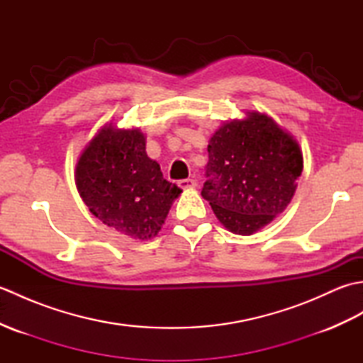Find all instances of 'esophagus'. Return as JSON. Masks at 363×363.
Listing matches in <instances>:
<instances>
[{"label":"esophagus","mask_w":363,"mask_h":363,"mask_svg":"<svg viewBox=\"0 0 363 363\" xmlns=\"http://www.w3.org/2000/svg\"><path fill=\"white\" fill-rule=\"evenodd\" d=\"M177 186H179L182 190L194 189V187H196V181L195 179H182V181L177 182Z\"/></svg>","instance_id":"1"}]
</instances>
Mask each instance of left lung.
Instances as JSON below:
<instances>
[{
  "instance_id": "obj_1",
  "label": "left lung",
  "mask_w": 363,
  "mask_h": 363,
  "mask_svg": "<svg viewBox=\"0 0 363 363\" xmlns=\"http://www.w3.org/2000/svg\"><path fill=\"white\" fill-rule=\"evenodd\" d=\"M201 195L226 229L251 235L285 211L303 172L298 143L264 113L225 123L211 137Z\"/></svg>"
}]
</instances>
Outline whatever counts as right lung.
Returning <instances> with one entry per match:
<instances>
[{
    "label": "right lung",
    "instance_id": "add662e5",
    "mask_svg": "<svg viewBox=\"0 0 363 363\" xmlns=\"http://www.w3.org/2000/svg\"><path fill=\"white\" fill-rule=\"evenodd\" d=\"M76 186L89 211L135 240L156 237L181 189L164 179L138 129L103 128L76 167Z\"/></svg>",
    "mask_w": 363,
    "mask_h": 363
}]
</instances>
